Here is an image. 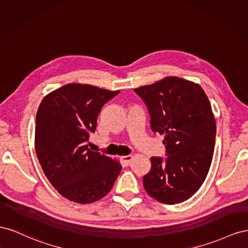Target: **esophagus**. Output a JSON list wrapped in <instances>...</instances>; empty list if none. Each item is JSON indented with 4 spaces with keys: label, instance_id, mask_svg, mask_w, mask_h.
I'll use <instances>...</instances> for the list:
<instances>
[{
    "label": "esophagus",
    "instance_id": "obj_1",
    "mask_svg": "<svg viewBox=\"0 0 248 248\" xmlns=\"http://www.w3.org/2000/svg\"><path fill=\"white\" fill-rule=\"evenodd\" d=\"M132 159H133L132 155H124V157H122V160L124 163V165H129L130 162L132 161Z\"/></svg>",
    "mask_w": 248,
    "mask_h": 248
}]
</instances>
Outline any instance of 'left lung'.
<instances>
[{
  "label": "left lung",
  "mask_w": 248,
  "mask_h": 248,
  "mask_svg": "<svg viewBox=\"0 0 248 248\" xmlns=\"http://www.w3.org/2000/svg\"><path fill=\"white\" fill-rule=\"evenodd\" d=\"M134 91L146 106L152 131L164 135L166 158H151L143 187L160 202L187 201L206 180L213 158L216 124L209 98L200 85L176 77Z\"/></svg>",
  "instance_id": "1"
}]
</instances>
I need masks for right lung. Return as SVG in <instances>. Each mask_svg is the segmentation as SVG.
I'll return each mask as SVG.
<instances>
[{
  "label": "right lung",
  "mask_w": 248,
  "mask_h": 248,
  "mask_svg": "<svg viewBox=\"0 0 248 248\" xmlns=\"http://www.w3.org/2000/svg\"><path fill=\"white\" fill-rule=\"evenodd\" d=\"M118 93L73 83L47 94L39 106L35 151L49 183L70 202L103 199L122 170L118 161L90 151L86 144L103 106Z\"/></svg>",
  "instance_id": "right-lung-1"
}]
</instances>
